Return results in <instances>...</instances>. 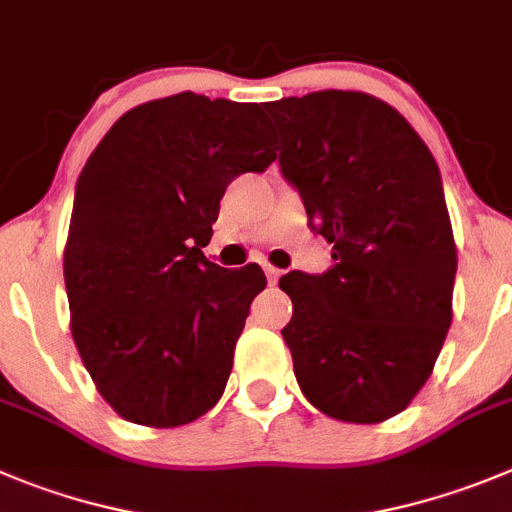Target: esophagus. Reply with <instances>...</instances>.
<instances>
[{
	"label": "esophagus",
	"instance_id": "esophagus-1",
	"mask_svg": "<svg viewBox=\"0 0 512 512\" xmlns=\"http://www.w3.org/2000/svg\"><path fill=\"white\" fill-rule=\"evenodd\" d=\"M264 271H266V279H269V284H276V281H279L281 271H279V269H276V266L266 264V266H264Z\"/></svg>",
	"mask_w": 512,
	"mask_h": 512
}]
</instances>
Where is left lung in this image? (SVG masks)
<instances>
[{"mask_svg":"<svg viewBox=\"0 0 512 512\" xmlns=\"http://www.w3.org/2000/svg\"><path fill=\"white\" fill-rule=\"evenodd\" d=\"M284 142L281 172L332 243L327 274L289 271L281 337L294 375L330 419L381 424L429 381L452 325L457 246L442 177L393 106L314 91L264 106Z\"/></svg>","mask_w":512,"mask_h":512,"instance_id":"obj_1","label":"left lung"}]
</instances>
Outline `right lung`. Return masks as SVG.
<instances>
[{
    "label": "right lung",
    "instance_id": "1",
    "mask_svg": "<svg viewBox=\"0 0 512 512\" xmlns=\"http://www.w3.org/2000/svg\"><path fill=\"white\" fill-rule=\"evenodd\" d=\"M276 159L259 103L185 91L126 111L88 157L63 251L70 332L131 424H190L223 396L259 264L205 259L225 187Z\"/></svg>",
    "mask_w": 512,
    "mask_h": 512
}]
</instances>
